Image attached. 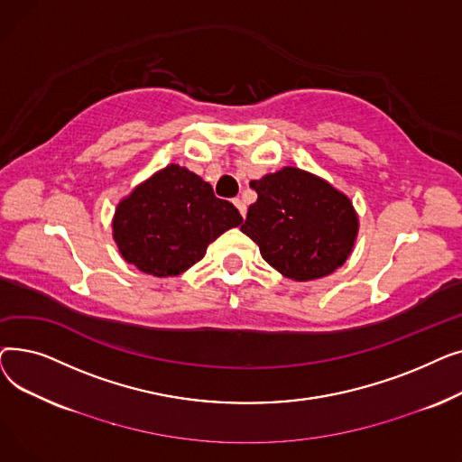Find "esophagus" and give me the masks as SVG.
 Segmentation results:
<instances>
[{"label": "esophagus", "mask_w": 462, "mask_h": 462, "mask_svg": "<svg viewBox=\"0 0 462 462\" xmlns=\"http://www.w3.org/2000/svg\"><path fill=\"white\" fill-rule=\"evenodd\" d=\"M232 202H234V206H236V208H237V211H239V215H241V217H245V213H247V208H245V204H244V202H241V200H239V199H234V200H232Z\"/></svg>", "instance_id": "34e87169"}]
</instances>
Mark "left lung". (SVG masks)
<instances>
[{
	"label": "left lung",
	"instance_id": "1",
	"mask_svg": "<svg viewBox=\"0 0 462 462\" xmlns=\"http://www.w3.org/2000/svg\"><path fill=\"white\" fill-rule=\"evenodd\" d=\"M251 187L258 200L249 206L241 232L281 275L312 281L346 262L359 228L346 194L294 166L265 174Z\"/></svg>",
	"mask_w": 462,
	"mask_h": 462
}]
</instances>
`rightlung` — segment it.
I'll return each instance as SVG.
<instances>
[{
    "label": "right lung",
    "mask_w": 462,
    "mask_h": 462,
    "mask_svg": "<svg viewBox=\"0 0 462 462\" xmlns=\"http://www.w3.org/2000/svg\"><path fill=\"white\" fill-rule=\"evenodd\" d=\"M244 223L228 200L180 164H168L116 208L112 236L125 262L148 275L174 277L204 258L208 245Z\"/></svg>",
    "instance_id": "1"
}]
</instances>
